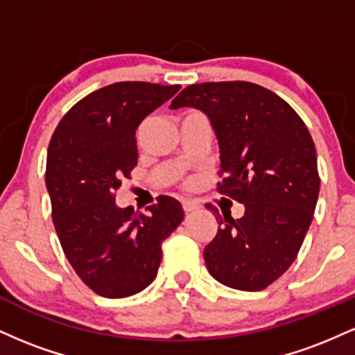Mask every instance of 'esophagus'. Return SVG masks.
I'll return each instance as SVG.
<instances>
[{
  "mask_svg": "<svg viewBox=\"0 0 355 355\" xmlns=\"http://www.w3.org/2000/svg\"><path fill=\"white\" fill-rule=\"evenodd\" d=\"M182 207H183V210H185V214H190V211H195V210L200 209V205L193 200H183Z\"/></svg>",
  "mask_w": 355,
  "mask_h": 355,
  "instance_id": "1",
  "label": "esophagus"
}]
</instances>
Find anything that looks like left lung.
Listing matches in <instances>:
<instances>
[{
    "label": "left lung",
    "instance_id": "1",
    "mask_svg": "<svg viewBox=\"0 0 355 355\" xmlns=\"http://www.w3.org/2000/svg\"><path fill=\"white\" fill-rule=\"evenodd\" d=\"M209 116L218 140L217 190L243 203L230 211L207 203L218 232L203 250L210 275L239 291H262L292 266L311 227L320 178L315 145L302 118L270 89L248 81L187 87L170 105Z\"/></svg>",
    "mask_w": 355,
    "mask_h": 355
}]
</instances>
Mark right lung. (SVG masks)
Instances as JSON below:
<instances>
[{
	"label": "right lung",
	"mask_w": 355,
	"mask_h": 355,
	"mask_svg": "<svg viewBox=\"0 0 355 355\" xmlns=\"http://www.w3.org/2000/svg\"><path fill=\"white\" fill-rule=\"evenodd\" d=\"M180 85L120 81L89 93L56 126L46 157V189L61 248L93 292L121 299L148 287L162 243L183 220L180 202L157 198L148 214L120 209L115 193L137 166V128Z\"/></svg>",
	"instance_id": "right-lung-1"
}]
</instances>
